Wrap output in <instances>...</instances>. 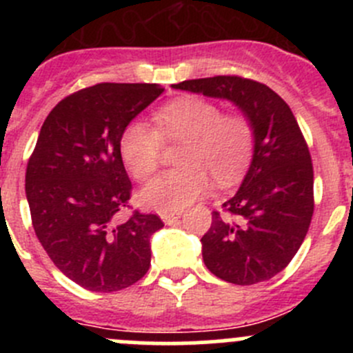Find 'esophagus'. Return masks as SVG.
<instances>
[{"label": "esophagus", "instance_id": "obj_1", "mask_svg": "<svg viewBox=\"0 0 353 353\" xmlns=\"http://www.w3.org/2000/svg\"><path fill=\"white\" fill-rule=\"evenodd\" d=\"M181 215H183V213H181V212H172V213L165 212V213H162V215H160V216H162V220L167 223V225H170V223L176 222V220L179 219Z\"/></svg>", "mask_w": 353, "mask_h": 353}]
</instances>
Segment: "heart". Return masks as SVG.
<instances>
[{"instance_id":"obj_1","label":"heart","mask_w":353,"mask_h":353,"mask_svg":"<svg viewBox=\"0 0 353 353\" xmlns=\"http://www.w3.org/2000/svg\"><path fill=\"white\" fill-rule=\"evenodd\" d=\"M155 128L133 121L121 133L119 152L131 176L145 181L159 169L162 140L183 143L181 167L160 174L141 193L145 205L177 212L208 193L212 179L229 186L239 179L254 152V130L243 112H222L206 99L184 95L154 114Z\"/></svg>"}]
</instances>
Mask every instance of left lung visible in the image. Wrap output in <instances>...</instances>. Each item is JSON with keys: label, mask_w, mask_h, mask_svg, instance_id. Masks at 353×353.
<instances>
[{"label": "left lung", "mask_w": 353, "mask_h": 353, "mask_svg": "<svg viewBox=\"0 0 353 353\" xmlns=\"http://www.w3.org/2000/svg\"><path fill=\"white\" fill-rule=\"evenodd\" d=\"M234 102L251 121L254 154L243 184L212 213L203 261L236 285L265 282L292 261L311 225L314 172L297 119L279 94L256 80L220 74L172 85Z\"/></svg>", "instance_id": "obj_1"}]
</instances>
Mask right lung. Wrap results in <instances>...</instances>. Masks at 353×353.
<instances>
[{"mask_svg": "<svg viewBox=\"0 0 353 353\" xmlns=\"http://www.w3.org/2000/svg\"><path fill=\"white\" fill-rule=\"evenodd\" d=\"M163 88L157 83H97L63 99L46 117L27 163L32 225L51 261L92 292L137 283L150 268V237L163 222L130 208L131 181L121 133Z\"/></svg>", "mask_w": 353, "mask_h": 353, "instance_id": "obj_1", "label": "right lung"}]
</instances>
